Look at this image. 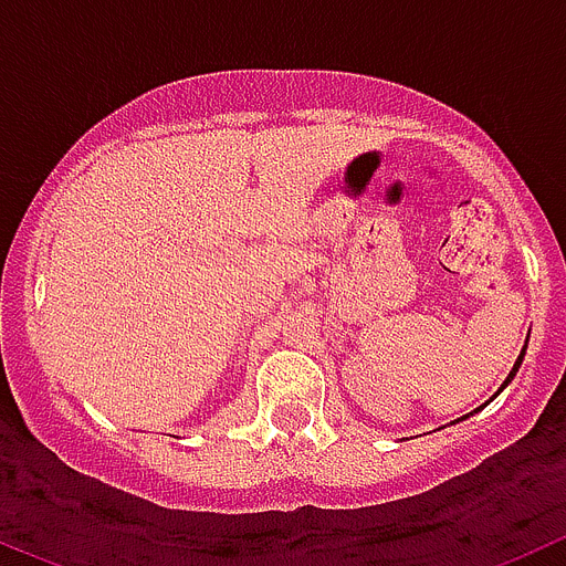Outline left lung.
<instances>
[{
    "instance_id": "obj_1",
    "label": "left lung",
    "mask_w": 566,
    "mask_h": 566,
    "mask_svg": "<svg viewBox=\"0 0 566 566\" xmlns=\"http://www.w3.org/2000/svg\"><path fill=\"white\" fill-rule=\"evenodd\" d=\"M522 359H524V352H522V357H518V359H516V365H513V371H510V377H507V379H504V385H507V382H510V379L516 377V371H518V365H522ZM504 385H502V388H504Z\"/></svg>"
}]
</instances>
